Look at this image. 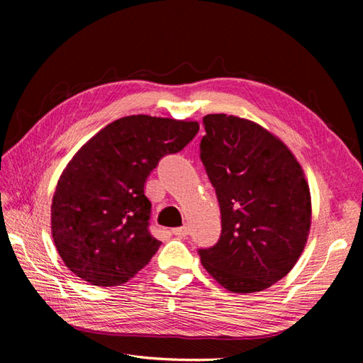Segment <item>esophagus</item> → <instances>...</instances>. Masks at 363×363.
Here are the masks:
<instances>
[{"mask_svg": "<svg viewBox=\"0 0 363 363\" xmlns=\"http://www.w3.org/2000/svg\"><path fill=\"white\" fill-rule=\"evenodd\" d=\"M172 235L177 236V238H186L189 235V228L186 225H182V227H177V228H172Z\"/></svg>", "mask_w": 363, "mask_h": 363, "instance_id": "esophagus-1", "label": "esophagus"}]
</instances>
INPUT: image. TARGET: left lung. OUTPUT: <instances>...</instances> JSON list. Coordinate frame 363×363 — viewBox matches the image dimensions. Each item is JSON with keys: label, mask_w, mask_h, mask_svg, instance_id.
Returning a JSON list of instances; mask_svg holds the SVG:
<instances>
[{"label": "left lung", "mask_w": 363, "mask_h": 363, "mask_svg": "<svg viewBox=\"0 0 363 363\" xmlns=\"http://www.w3.org/2000/svg\"><path fill=\"white\" fill-rule=\"evenodd\" d=\"M200 144L221 211V236L200 248L207 272L227 291L259 292L281 280L304 250L311 192L288 147L251 121L203 118Z\"/></svg>", "instance_id": "8db88e82"}]
</instances>
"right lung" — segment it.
Listing matches in <instances>:
<instances>
[{
	"mask_svg": "<svg viewBox=\"0 0 363 363\" xmlns=\"http://www.w3.org/2000/svg\"><path fill=\"white\" fill-rule=\"evenodd\" d=\"M199 130L195 121L131 115L79 150L51 206L54 244L77 277L119 286L156 255L162 242L150 232L145 182L162 157L182 151Z\"/></svg>",
	"mask_w": 363,
	"mask_h": 363,
	"instance_id": "1",
	"label": "right lung"
}]
</instances>
